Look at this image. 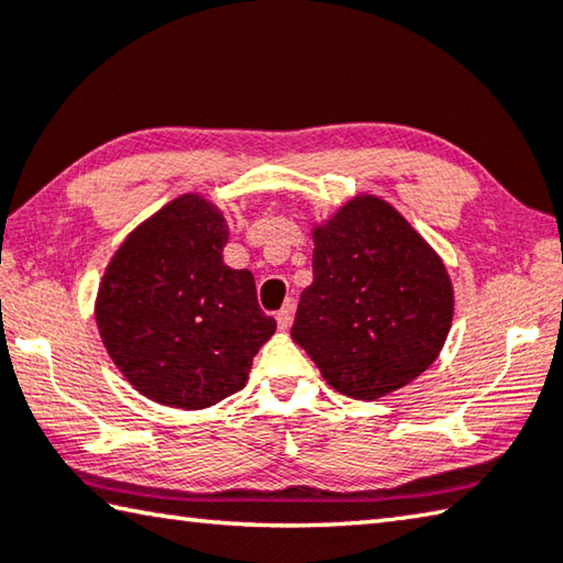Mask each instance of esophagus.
<instances>
[{
    "instance_id": "1",
    "label": "esophagus",
    "mask_w": 563,
    "mask_h": 563,
    "mask_svg": "<svg viewBox=\"0 0 563 563\" xmlns=\"http://www.w3.org/2000/svg\"><path fill=\"white\" fill-rule=\"evenodd\" d=\"M292 310H295V305L288 300V302H285L283 308L278 310V314H275V320H278L280 330H288V327L292 324Z\"/></svg>"
}]
</instances>
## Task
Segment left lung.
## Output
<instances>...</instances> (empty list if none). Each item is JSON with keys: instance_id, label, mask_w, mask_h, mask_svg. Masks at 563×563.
Masks as SVG:
<instances>
[{"instance_id": "obj_1", "label": "left lung", "mask_w": 563, "mask_h": 563, "mask_svg": "<svg viewBox=\"0 0 563 563\" xmlns=\"http://www.w3.org/2000/svg\"><path fill=\"white\" fill-rule=\"evenodd\" d=\"M312 283L292 340L334 391L388 396L431 366L453 324L455 292L441 255L374 194H354L312 223Z\"/></svg>"}]
</instances>
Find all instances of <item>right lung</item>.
I'll use <instances>...</instances> for the list:
<instances>
[{"label": "right lung", "mask_w": 563, "mask_h": 563, "mask_svg": "<svg viewBox=\"0 0 563 563\" xmlns=\"http://www.w3.org/2000/svg\"><path fill=\"white\" fill-rule=\"evenodd\" d=\"M229 223L203 194L172 199L128 233L96 295L112 364L145 398L201 411L246 386L275 334L251 271L223 263Z\"/></svg>", "instance_id": "1"}]
</instances>
